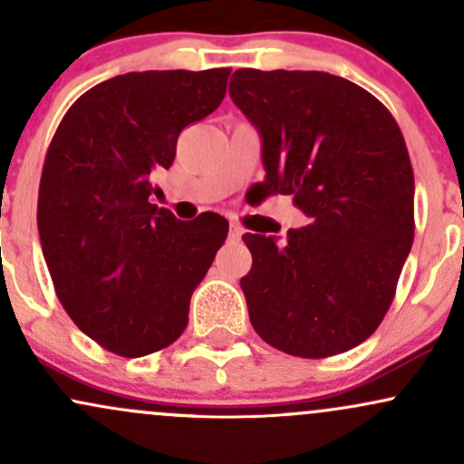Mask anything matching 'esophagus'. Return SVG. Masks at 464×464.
<instances>
[{
	"mask_svg": "<svg viewBox=\"0 0 464 464\" xmlns=\"http://www.w3.org/2000/svg\"><path fill=\"white\" fill-rule=\"evenodd\" d=\"M242 227H239V225H236V222H231V225H228V237H231V239H239V237H242Z\"/></svg>",
	"mask_w": 464,
	"mask_h": 464,
	"instance_id": "obj_1",
	"label": "esophagus"
}]
</instances>
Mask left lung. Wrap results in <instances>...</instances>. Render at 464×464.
<instances>
[{"instance_id":"left-lung-1","label":"left lung","mask_w":464,"mask_h":464,"mask_svg":"<svg viewBox=\"0 0 464 464\" xmlns=\"http://www.w3.org/2000/svg\"><path fill=\"white\" fill-rule=\"evenodd\" d=\"M228 93L262 140L259 194L292 196L310 225L246 233L250 324L299 358L358 347L391 307L414 237V174L375 95L327 72L237 69Z\"/></svg>"}]
</instances>
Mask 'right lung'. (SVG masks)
Listing matches in <instances>:
<instances>
[{
  "label": "right lung",
  "instance_id": "1",
  "mask_svg": "<svg viewBox=\"0 0 464 464\" xmlns=\"http://www.w3.org/2000/svg\"><path fill=\"white\" fill-rule=\"evenodd\" d=\"M231 69L130 72L95 84L63 117L39 188L41 248L80 332L124 358L168 347L225 244L228 222L177 220L148 202L185 126L220 106Z\"/></svg>",
  "mask_w": 464,
  "mask_h": 464
}]
</instances>
